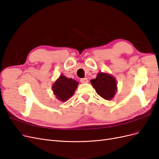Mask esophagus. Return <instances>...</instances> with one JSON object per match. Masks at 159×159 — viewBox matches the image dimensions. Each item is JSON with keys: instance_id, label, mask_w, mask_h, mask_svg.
<instances>
[{"instance_id": "obj_1", "label": "esophagus", "mask_w": 159, "mask_h": 159, "mask_svg": "<svg viewBox=\"0 0 159 159\" xmlns=\"http://www.w3.org/2000/svg\"><path fill=\"white\" fill-rule=\"evenodd\" d=\"M80 81L82 84H85L88 82V80L87 78H81L80 79Z\"/></svg>"}]
</instances>
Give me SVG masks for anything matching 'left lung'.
<instances>
[{"instance_id": "obj_1", "label": "left lung", "mask_w": 159, "mask_h": 159, "mask_svg": "<svg viewBox=\"0 0 159 159\" xmlns=\"http://www.w3.org/2000/svg\"><path fill=\"white\" fill-rule=\"evenodd\" d=\"M91 84L97 93L107 100L111 99L117 90L116 81L107 74L99 73L95 79L91 80Z\"/></svg>"}]
</instances>
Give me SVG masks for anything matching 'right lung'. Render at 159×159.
Masks as SVG:
<instances>
[{
  "instance_id": "obj_1",
  "label": "right lung",
  "mask_w": 159,
  "mask_h": 159,
  "mask_svg": "<svg viewBox=\"0 0 159 159\" xmlns=\"http://www.w3.org/2000/svg\"><path fill=\"white\" fill-rule=\"evenodd\" d=\"M78 85V82L75 80L61 75L53 85L52 89L57 99L65 102L74 95Z\"/></svg>"
}]
</instances>
